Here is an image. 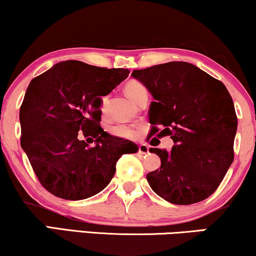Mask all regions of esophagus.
Listing matches in <instances>:
<instances>
[{"label":"esophagus","mask_w":256,"mask_h":256,"mask_svg":"<svg viewBox=\"0 0 256 256\" xmlns=\"http://www.w3.org/2000/svg\"><path fill=\"white\" fill-rule=\"evenodd\" d=\"M138 151H139V154H148V146L146 144H140L138 146Z\"/></svg>","instance_id":"esophagus-1"}]
</instances>
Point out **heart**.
I'll list each match as a JSON object with an SVG mask.
<instances>
[{
	"instance_id": "obj_1",
	"label": "heart",
	"mask_w": 256,
	"mask_h": 256,
	"mask_svg": "<svg viewBox=\"0 0 256 256\" xmlns=\"http://www.w3.org/2000/svg\"><path fill=\"white\" fill-rule=\"evenodd\" d=\"M145 90V87L143 86V84H140L137 80H130L125 84L124 86V90L125 93L128 94V96L130 99L136 102L137 96L142 90ZM106 108H108V98H102V104H100V111L102 113L106 112ZM112 134L117 137H122V138H126V139H132L137 137L138 132L136 128H131V126L128 125H119L116 126V128H112Z\"/></svg>"
}]
</instances>
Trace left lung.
I'll return each instance as SVG.
<instances>
[{
  "instance_id": "1",
  "label": "left lung",
  "mask_w": 256,
  "mask_h": 256,
  "mask_svg": "<svg viewBox=\"0 0 256 256\" xmlns=\"http://www.w3.org/2000/svg\"><path fill=\"white\" fill-rule=\"evenodd\" d=\"M154 102L150 105L151 134L163 128L171 151L151 148L160 170L146 174L151 189L168 202L194 204L218 189L234 160L238 130L234 102L227 87L195 64L184 61L132 72Z\"/></svg>"
}]
</instances>
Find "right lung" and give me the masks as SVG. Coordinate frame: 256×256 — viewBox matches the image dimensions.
I'll return each mask as SVG.
<instances>
[{
	"label": "right lung",
	"mask_w": 256,
	"mask_h": 256,
	"mask_svg": "<svg viewBox=\"0 0 256 256\" xmlns=\"http://www.w3.org/2000/svg\"><path fill=\"white\" fill-rule=\"evenodd\" d=\"M130 70L102 68L68 60L34 78L20 108L21 146L44 188L54 196L78 200L104 190L122 154L138 146L100 128L102 96ZM92 135L90 148L78 132Z\"/></svg>",
	"instance_id": "obj_1"
}]
</instances>
